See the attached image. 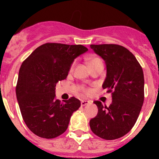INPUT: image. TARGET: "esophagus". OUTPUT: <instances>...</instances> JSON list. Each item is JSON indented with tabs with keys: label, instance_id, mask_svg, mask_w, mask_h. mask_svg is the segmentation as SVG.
<instances>
[{
	"label": "esophagus",
	"instance_id": "1",
	"mask_svg": "<svg viewBox=\"0 0 159 159\" xmlns=\"http://www.w3.org/2000/svg\"><path fill=\"white\" fill-rule=\"evenodd\" d=\"M88 103H90V102L88 100H82L81 101V106L84 107L85 105H88Z\"/></svg>",
	"mask_w": 159,
	"mask_h": 159
}]
</instances>
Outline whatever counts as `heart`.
Returning <instances> with one entry per match:
<instances>
[{
    "instance_id": "heart-1",
    "label": "heart",
    "mask_w": 159,
    "mask_h": 159,
    "mask_svg": "<svg viewBox=\"0 0 159 159\" xmlns=\"http://www.w3.org/2000/svg\"><path fill=\"white\" fill-rule=\"evenodd\" d=\"M100 60V59L99 58H92V59H91V60H89V61H88V64H92V62H94V61H96V60ZM74 66H75V62H73L72 64H71V67H70V70H72L73 68H74ZM89 92V91H88V90H85V92H86V93H88V92Z\"/></svg>"
}]
</instances>
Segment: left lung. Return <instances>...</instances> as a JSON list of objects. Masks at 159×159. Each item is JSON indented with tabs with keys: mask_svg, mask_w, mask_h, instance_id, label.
I'll return each instance as SVG.
<instances>
[{
	"mask_svg": "<svg viewBox=\"0 0 159 159\" xmlns=\"http://www.w3.org/2000/svg\"><path fill=\"white\" fill-rule=\"evenodd\" d=\"M107 65V77L102 88L111 92L109 107L94 101L98 114L90 120L94 134L113 140L127 134L134 127L144 101V75L135 57L128 49L118 44H91Z\"/></svg>",
	"mask_w": 159,
	"mask_h": 159,
	"instance_id": "obj_1",
	"label": "left lung"
}]
</instances>
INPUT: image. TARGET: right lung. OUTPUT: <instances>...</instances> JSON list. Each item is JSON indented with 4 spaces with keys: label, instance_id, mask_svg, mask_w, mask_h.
Instances as JSON below:
<instances>
[{
    "label": "right lung",
    "instance_id": "obj_1",
    "mask_svg": "<svg viewBox=\"0 0 159 159\" xmlns=\"http://www.w3.org/2000/svg\"><path fill=\"white\" fill-rule=\"evenodd\" d=\"M88 50L81 44L46 43L22 63L16 98L25 124L36 135L54 139L67 130L80 101L71 97L61 102L56 98V86L67 78L74 60Z\"/></svg>",
    "mask_w": 159,
    "mask_h": 159
}]
</instances>
